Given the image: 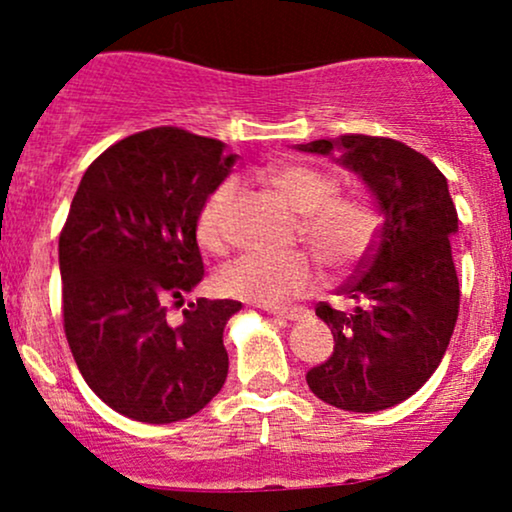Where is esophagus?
Listing matches in <instances>:
<instances>
[{
	"mask_svg": "<svg viewBox=\"0 0 512 512\" xmlns=\"http://www.w3.org/2000/svg\"><path fill=\"white\" fill-rule=\"evenodd\" d=\"M267 313L276 317H284V320H298L303 315L301 308H267Z\"/></svg>",
	"mask_w": 512,
	"mask_h": 512,
	"instance_id": "esophagus-1",
	"label": "esophagus"
}]
</instances>
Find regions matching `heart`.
Segmentation results:
<instances>
[{"instance_id": "heart-1", "label": "heart", "mask_w": 512, "mask_h": 512, "mask_svg": "<svg viewBox=\"0 0 512 512\" xmlns=\"http://www.w3.org/2000/svg\"><path fill=\"white\" fill-rule=\"evenodd\" d=\"M269 185L301 216V238L327 269H346L366 255L375 236L373 214L361 199L339 197L337 180L301 163H281L267 173ZM236 180H223L209 192L197 214V240L211 252L223 248V223L236 197ZM317 274L305 255L272 257L245 252L216 274L226 296L279 308L315 289Z\"/></svg>"}]
</instances>
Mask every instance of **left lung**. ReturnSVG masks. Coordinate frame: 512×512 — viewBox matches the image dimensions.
Wrapping results in <instances>:
<instances>
[{
    "mask_svg": "<svg viewBox=\"0 0 512 512\" xmlns=\"http://www.w3.org/2000/svg\"><path fill=\"white\" fill-rule=\"evenodd\" d=\"M356 173L380 216L378 240L339 293L351 313L320 303L334 351L305 380L322 402L344 411H383L404 402L440 366L460 308L450 238L457 211L448 180L407 144L344 134L296 144Z\"/></svg>",
    "mask_w": 512,
    "mask_h": 512,
    "instance_id": "left-lung-1",
    "label": "left lung"
}]
</instances>
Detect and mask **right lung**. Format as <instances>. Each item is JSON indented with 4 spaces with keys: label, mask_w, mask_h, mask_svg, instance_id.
<instances>
[{
    "label": "right lung",
    "mask_w": 512,
    "mask_h": 512,
    "mask_svg": "<svg viewBox=\"0 0 512 512\" xmlns=\"http://www.w3.org/2000/svg\"><path fill=\"white\" fill-rule=\"evenodd\" d=\"M223 142L156 127L88 166L60 236L64 334L86 385L127 419L173 424L219 395L228 375L223 327L238 301L199 298L197 214L231 173Z\"/></svg>",
    "instance_id": "right-lung-1"
}]
</instances>
